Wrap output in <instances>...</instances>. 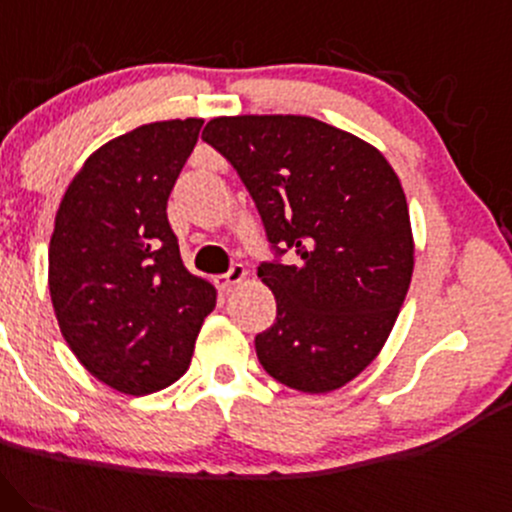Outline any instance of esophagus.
Instances as JSON below:
<instances>
[{
  "label": "esophagus",
  "mask_w": 512,
  "mask_h": 512,
  "mask_svg": "<svg viewBox=\"0 0 512 512\" xmlns=\"http://www.w3.org/2000/svg\"><path fill=\"white\" fill-rule=\"evenodd\" d=\"M244 278H246V268L241 266V263H234V266L229 268L227 273L217 275L215 283H217V287H220V290H229V287H234L237 283H241V280H244Z\"/></svg>",
  "instance_id": "obj_1"
}]
</instances>
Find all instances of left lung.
Instances as JSON below:
<instances>
[{
    "label": "left lung",
    "instance_id": "obj_1",
    "mask_svg": "<svg viewBox=\"0 0 512 512\" xmlns=\"http://www.w3.org/2000/svg\"><path fill=\"white\" fill-rule=\"evenodd\" d=\"M203 140L237 169L275 251L258 266L278 304L258 363L307 394L343 387L377 358L409 292L399 176L380 149L307 116L212 118Z\"/></svg>",
    "mask_w": 512,
    "mask_h": 512
}]
</instances>
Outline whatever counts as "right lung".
<instances>
[{"label": "right lung", "instance_id": "1", "mask_svg": "<svg viewBox=\"0 0 512 512\" xmlns=\"http://www.w3.org/2000/svg\"><path fill=\"white\" fill-rule=\"evenodd\" d=\"M200 118L140 125L96 149L67 186L48 285L67 346L96 380L152 394L191 365L215 287L181 261L166 200Z\"/></svg>", "mask_w": 512, "mask_h": 512}]
</instances>
